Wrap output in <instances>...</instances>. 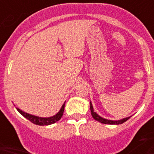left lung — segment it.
<instances>
[{"label": "left lung", "instance_id": "left-lung-1", "mask_svg": "<svg viewBox=\"0 0 154 154\" xmlns=\"http://www.w3.org/2000/svg\"><path fill=\"white\" fill-rule=\"evenodd\" d=\"M90 111H91V114L94 117V120H96L97 122L103 123V124H107V125H120L124 123L125 122H126L127 120H129L130 118V117H125V118H123V119L117 120V121H112V120H108L105 119V118H103L101 116H99L96 112H94V107H93V105H92L91 101H90Z\"/></svg>", "mask_w": 154, "mask_h": 154}]
</instances>
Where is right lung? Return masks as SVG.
<instances>
[{"instance_id": "1", "label": "right lung", "mask_w": 154, "mask_h": 154, "mask_svg": "<svg viewBox=\"0 0 154 154\" xmlns=\"http://www.w3.org/2000/svg\"><path fill=\"white\" fill-rule=\"evenodd\" d=\"M65 102H64V104L62 105L60 109L59 110V112L57 113H56L55 115H53L52 117H37V116H35V115L29 114V113H27V112H24L22 110H20V109L17 108V109L20 114L24 116V117L28 119L29 121L33 123L35 125H52L53 123H56L57 122H58L59 120L61 118L63 115V112H64V109H65Z\"/></svg>"}]
</instances>
